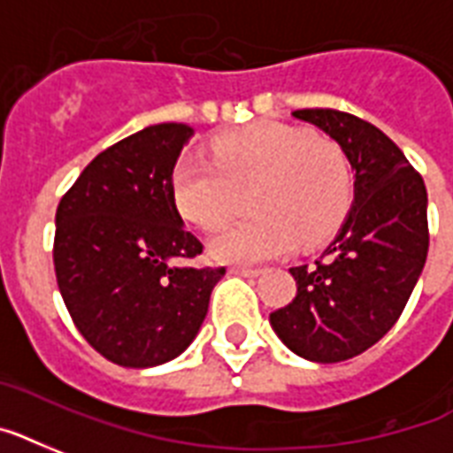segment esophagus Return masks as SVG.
<instances>
[{"mask_svg":"<svg viewBox=\"0 0 453 453\" xmlns=\"http://www.w3.org/2000/svg\"><path fill=\"white\" fill-rule=\"evenodd\" d=\"M230 274H239V277H258L260 270L258 267H244V265H234V267H230Z\"/></svg>","mask_w":453,"mask_h":453,"instance_id":"obj_1","label":"esophagus"}]
</instances>
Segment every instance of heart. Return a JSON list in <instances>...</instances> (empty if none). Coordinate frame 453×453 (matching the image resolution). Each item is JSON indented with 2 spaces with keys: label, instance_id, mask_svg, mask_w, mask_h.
Segmentation results:
<instances>
[{
  "label": "heart",
  "instance_id": "heart-1",
  "mask_svg": "<svg viewBox=\"0 0 453 453\" xmlns=\"http://www.w3.org/2000/svg\"><path fill=\"white\" fill-rule=\"evenodd\" d=\"M213 165L183 156L172 169V200L183 219L216 230L244 207L253 216L209 242L219 263H265L326 242L351 207V169L344 150L304 127L256 123L223 134Z\"/></svg>",
  "mask_w": 453,
  "mask_h": 453
}]
</instances>
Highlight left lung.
<instances>
[{"label":"left lung","instance_id":"left-lung-1","mask_svg":"<svg viewBox=\"0 0 453 453\" xmlns=\"http://www.w3.org/2000/svg\"><path fill=\"white\" fill-rule=\"evenodd\" d=\"M340 143L356 172L354 202L314 267H290L297 293L270 323L293 354L314 363L354 358L395 326L428 256L424 179L380 127L334 109H300Z\"/></svg>","mask_w":453,"mask_h":453}]
</instances>
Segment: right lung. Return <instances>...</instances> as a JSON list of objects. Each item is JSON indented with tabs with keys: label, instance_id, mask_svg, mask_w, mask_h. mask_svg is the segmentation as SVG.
Returning <instances> with one entry per match:
<instances>
[{
	"label": "right lung",
	"instance_id": "1",
	"mask_svg": "<svg viewBox=\"0 0 453 453\" xmlns=\"http://www.w3.org/2000/svg\"><path fill=\"white\" fill-rule=\"evenodd\" d=\"M193 137L183 123L149 125L102 150L55 211V277L73 326L123 367H156L190 347L226 267L202 253L172 200V169Z\"/></svg>",
	"mask_w": 453,
	"mask_h": 453
}]
</instances>
